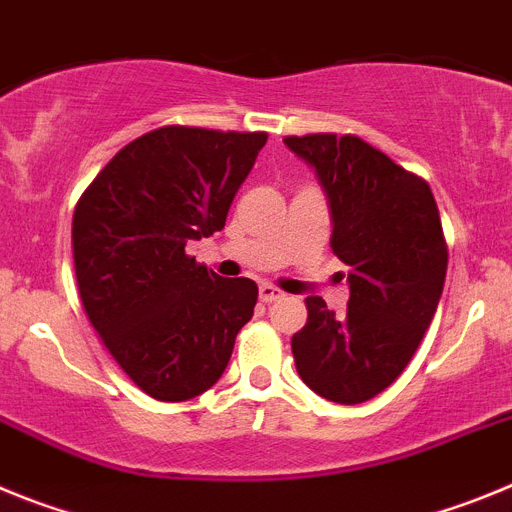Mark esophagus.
<instances>
[{"instance_id": "1", "label": "esophagus", "mask_w": 512, "mask_h": 512, "mask_svg": "<svg viewBox=\"0 0 512 512\" xmlns=\"http://www.w3.org/2000/svg\"><path fill=\"white\" fill-rule=\"evenodd\" d=\"M282 297H284V292H279V289L271 287V284H261L259 287V300L266 302V305H269V302L282 300Z\"/></svg>"}]
</instances>
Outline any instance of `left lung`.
<instances>
[{
    "instance_id": "obj_1",
    "label": "left lung",
    "mask_w": 512,
    "mask_h": 512,
    "mask_svg": "<svg viewBox=\"0 0 512 512\" xmlns=\"http://www.w3.org/2000/svg\"><path fill=\"white\" fill-rule=\"evenodd\" d=\"M328 200L330 246L348 266V310L307 297L292 336L297 372L330 402L359 405L387 390L431 325L449 251L431 187L354 135L284 138Z\"/></svg>"
}]
</instances>
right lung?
<instances>
[{
	"mask_svg": "<svg viewBox=\"0 0 512 512\" xmlns=\"http://www.w3.org/2000/svg\"><path fill=\"white\" fill-rule=\"evenodd\" d=\"M266 133L158 128L104 166L74 212V264L89 323L146 395L182 402L223 377L259 287L184 248L225 228Z\"/></svg>",
	"mask_w": 512,
	"mask_h": 512,
	"instance_id": "obj_1",
	"label": "right lung"
}]
</instances>
